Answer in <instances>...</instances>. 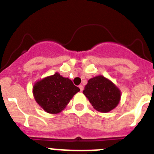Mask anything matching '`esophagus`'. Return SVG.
Segmentation results:
<instances>
[{
    "label": "esophagus",
    "instance_id": "34e87169",
    "mask_svg": "<svg viewBox=\"0 0 154 154\" xmlns=\"http://www.w3.org/2000/svg\"><path fill=\"white\" fill-rule=\"evenodd\" d=\"M79 89H80V91H81V92H82V90H83V89H84V87H83V85H80L79 86Z\"/></svg>",
    "mask_w": 154,
    "mask_h": 154
}]
</instances>
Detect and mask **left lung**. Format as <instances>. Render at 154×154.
I'll return each instance as SVG.
<instances>
[{
	"mask_svg": "<svg viewBox=\"0 0 154 154\" xmlns=\"http://www.w3.org/2000/svg\"><path fill=\"white\" fill-rule=\"evenodd\" d=\"M83 94L93 108L100 112H108L116 108L121 97L120 90L103 75L90 79L85 86Z\"/></svg>",
	"mask_w": 154,
	"mask_h": 154,
	"instance_id": "1",
	"label": "left lung"
}]
</instances>
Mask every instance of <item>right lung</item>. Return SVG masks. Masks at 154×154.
<instances>
[{
  "label": "right lung",
  "instance_id": "add662e5",
  "mask_svg": "<svg viewBox=\"0 0 154 154\" xmlns=\"http://www.w3.org/2000/svg\"><path fill=\"white\" fill-rule=\"evenodd\" d=\"M79 91L72 80L58 72L39 80L33 87L35 101L45 112L51 114L62 112Z\"/></svg>",
  "mask_w": 154,
  "mask_h": 154
}]
</instances>
